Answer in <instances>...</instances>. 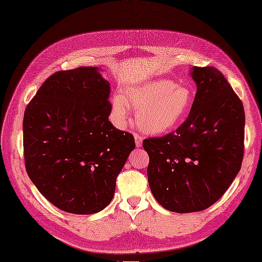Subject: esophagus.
Returning <instances> with one entry per match:
<instances>
[{"instance_id": "obj_1", "label": "esophagus", "mask_w": 262, "mask_h": 262, "mask_svg": "<svg viewBox=\"0 0 262 262\" xmlns=\"http://www.w3.org/2000/svg\"><path fill=\"white\" fill-rule=\"evenodd\" d=\"M135 144L137 147H140L143 144V136H140L139 134H135Z\"/></svg>"}]
</instances>
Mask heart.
Here are the masks:
<instances>
[{
    "label": "heart",
    "mask_w": 262,
    "mask_h": 262,
    "mask_svg": "<svg viewBox=\"0 0 262 262\" xmlns=\"http://www.w3.org/2000/svg\"><path fill=\"white\" fill-rule=\"evenodd\" d=\"M195 100L190 86L170 79H154L126 90L124 97L113 98V113L118 120L127 116L126 102L137 110L139 128L149 134H164L177 127L188 115Z\"/></svg>",
    "instance_id": "heart-1"
}]
</instances>
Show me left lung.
<instances>
[{
	"mask_svg": "<svg viewBox=\"0 0 262 262\" xmlns=\"http://www.w3.org/2000/svg\"><path fill=\"white\" fill-rule=\"evenodd\" d=\"M191 77L197 93L188 117L176 130L143 142L154 197L179 213L201 211L220 199L245 150L244 105L223 73L193 66Z\"/></svg>",
	"mask_w": 262,
	"mask_h": 262,
	"instance_id": "8db88e82",
	"label": "left lung"
}]
</instances>
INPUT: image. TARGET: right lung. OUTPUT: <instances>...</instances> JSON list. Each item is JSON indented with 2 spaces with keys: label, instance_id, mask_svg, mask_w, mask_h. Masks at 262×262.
<instances>
[{
  "label": "right lung",
  "instance_id": "add662e5",
  "mask_svg": "<svg viewBox=\"0 0 262 262\" xmlns=\"http://www.w3.org/2000/svg\"><path fill=\"white\" fill-rule=\"evenodd\" d=\"M110 93L97 67H77L51 75L26 106V171L38 191L63 211L103 210L135 148L132 134L108 120Z\"/></svg>",
  "mask_w": 262,
  "mask_h": 262
}]
</instances>
